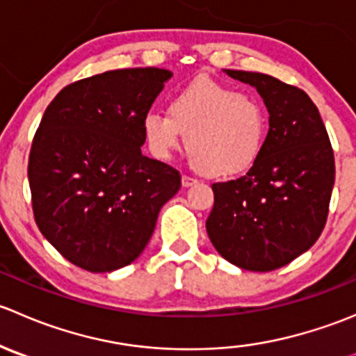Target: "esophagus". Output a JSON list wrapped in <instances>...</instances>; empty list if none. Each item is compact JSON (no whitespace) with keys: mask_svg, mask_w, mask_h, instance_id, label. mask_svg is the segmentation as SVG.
I'll use <instances>...</instances> for the list:
<instances>
[{"mask_svg":"<svg viewBox=\"0 0 356 356\" xmlns=\"http://www.w3.org/2000/svg\"><path fill=\"white\" fill-rule=\"evenodd\" d=\"M198 184V181L193 177H189V175H182V186L184 188H191V186H196Z\"/></svg>","mask_w":356,"mask_h":356,"instance_id":"1","label":"esophagus"}]
</instances>
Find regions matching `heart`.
Wrapping results in <instances>:
<instances>
[{"label":"heart","mask_w":356,"mask_h":356,"mask_svg":"<svg viewBox=\"0 0 356 356\" xmlns=\"http://www.w3.org/2000/svg\"><path fill=\"white\" fill-rule=\"evenodd\" d=\"M167 113L148 111L143 134L149 152L168 160L182 143L210 177H234L257 161L267 132V111L257 96L200 79L168 98Z\"/></svg>","instance_id":"obj_1"}]
</instances>
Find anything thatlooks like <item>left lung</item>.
I'll return each mask as SVG.
<instances>
[{
	"label": "left lung",
	"mask_w": 356,
	"mask_h": 356,
	"mask_svg": "<svg viewBox=\"0 0 356 356\" xmlns=\"http://www.w3.org/2000/svg\"><path fill=\"white\" fill-rule=\"evenodd\" d=\"M224 72L253 86L270 117L246 175L211 186L207 232L232 265L270 272L310 250L324 231L336 175L332 146L317 106L300 88L258 72Z\"/></svg>",
	"instance_id": "1"
}]
</instances>
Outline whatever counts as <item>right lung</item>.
Listing matches in <instances>:
<instances>
[{"label":"right lung","instance_id":"obj_1","mask_svg":"<svg viewBox=\"0 0 356 356\" xmlns=\"http://www.w3.org/2000/svg\"><path fill=\"white\" fill-rule=\"evenodd\" d=\"M172 77L122 68L72 82L41 118L29 155L41 234L70 264L111 272L143 253L181 174L141 153L143 117Z\"/></svg>","mask_w":356,"mask_h":356}]
</instances>
